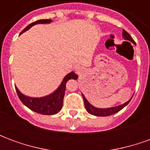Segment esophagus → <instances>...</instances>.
<instances>
[{"mask_svg":"<svg viewBox=\"0 0 150 150\" xmlns=\"http://www.w3.org/2000/svg\"><path fill=\"white\" fill-rule=\"evenodd\" d=\"M82 71V67H79V66H78V67H75V71L77 72V73H79V72L81 71Z\"/></svg>","mask_w":150,"mask_h":150,"instance_id":"1","label":"esophagus"}]
</instances>
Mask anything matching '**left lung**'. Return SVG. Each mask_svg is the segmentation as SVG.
<instances>
[{
  "instance_id": "8db88e82",
  "label": "left lung",
  "mask_w": 150,
  "mask_h": 150,
  "mask_svg": "<svg viewBox=\"0 0 150 150\" xmlns=\"http://www.w3.org/2000/svg\"><path fill=\"white\" fill-rule=\"evenodd\" d=\"M123 38L125 40H129L130 42H132V43L135 44V42L134 40L132 39V38L130 36V34L126 32L125 30H123V33H122ZM83 96V101H84V105H85V108L86 110L88 111V113H90L91 115H94V116H111L112 114H115V113L118 112L119 111H120L123 108H125L129 104V101L131 100H129L128 102H126L124 104H121L120 106H116V107H113V108H96L94 106H92L88 100L87 99L84 97V96L82 94Z\"/></svg>"
}]
</instances>
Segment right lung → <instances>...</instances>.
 <instances>
[{
	"label": "right lung",
	"instance_id": "right-lung-1",
	"mask_svg": "<svg viewBox=\"0 0 150 150\" xmlns=\"http://www.w3.org/2000/svg\"><path fill=\"white\" fill-rule=\"evenodd\" d=\"M50 22H51L50 19H44V20H38V21H34L25 28L21 32V34L24 33L25 31L28 30L34 25L45 24V23H50ZM76 78H78V75L75 74L74 72L72 71L69 73L68 75H66L65 78L62 80V83L60 84V86L55 91H54L50 95L41 98H32L25 96L23 94H21L17 87L15 88H16V91H17L20 100L30 109L35 112L42 114V115H54L62 109L67 82L71 79Z\"/></svg>",
	"mask_w": 150,
	"mask_h": 150
}]
</instances>
